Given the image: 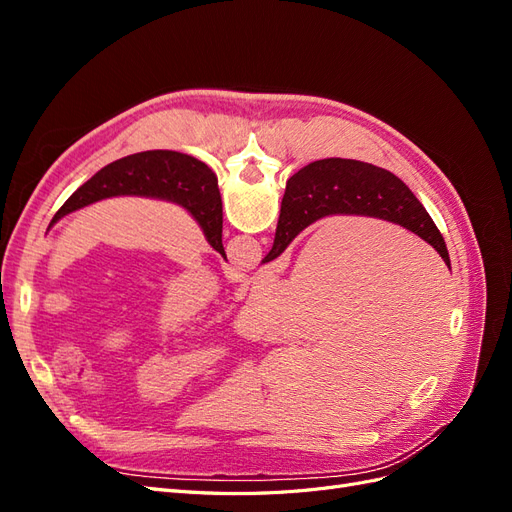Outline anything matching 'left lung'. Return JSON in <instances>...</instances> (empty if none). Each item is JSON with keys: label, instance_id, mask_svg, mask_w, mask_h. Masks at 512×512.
<instances>
[{"label": "left lung", "instance_id": "1", "mask_svg": "<svg viewBox=\"0 0 512 512\" xmlns=\"http://www.w3.org/2000/svg\"><path fill=\"white\" fill-rule=\"evenodd\" d=\"M111 196L164 198L188 209L203 228L213 250L224 258L222 245V196L218 177L200 160L179 151H141L121 158L83 183L61 207L49 226L64 215Z\"/></svg>", "mask_w": 512, "mask_h": 512}]
</instances>
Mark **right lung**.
<instances>
[{
  "mask_svg": "<svg viewBox=\"0 0 512 512\" xmlns=\"http://www.w3.org/2000/svg\"><path fill=\"white\" fill-rule=\"evenodd\" d=\"M335 213L369 215L404 226L436 247L451 267L440 230L408 185L389 170L342 158L312 162L288 179L275 241L262 262L280 256L303 228Z\"/></svg>",
  "mask_w": 512,
  "mask_h": 512,
  "instance_id": "1",
  "label": "right lung"
}]
</instances>
